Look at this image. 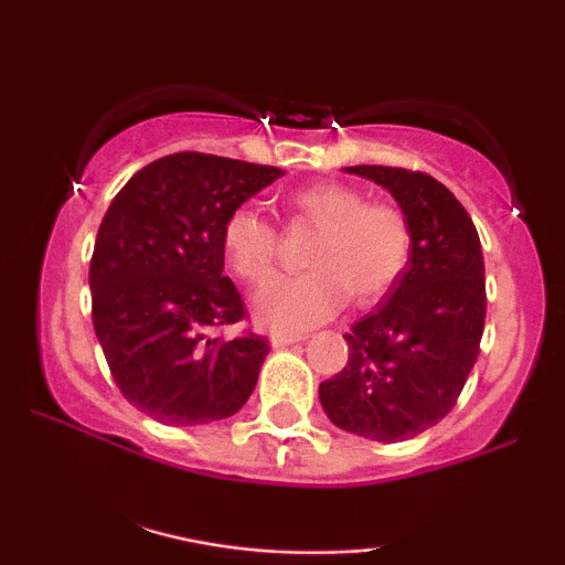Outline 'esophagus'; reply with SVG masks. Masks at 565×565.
<instances>
[{"instance_id": "1", "label": "esophagus", "mask_w": 565, "mask_h": 565, "mask_svg": "<svg viewBox=\"0 0 565 565\" xmlns=\"http://www.w3.org/2000/svg\"><path fill=\"white\" fill-rule=\"evenodd\" d=\"M303 339L306 334H300V331H296V334H292V331H273V334H269V344H273L275 350H280V347L303 342Z\"/></svg>"}]
</instances>
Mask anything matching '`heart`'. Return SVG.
I'll use <instances>...</instances> for the list:
<instances>
[{"instance_id": "1", "label": "heart", "mask_w": 565, "mask_h": 565, "mask_svg": "<svg viewBox=\"0 0 565 565\" xmlns=\"http://www.w3.org/2000/svg\"><path fill=\"white\" fill-rule=\"evenodd\" d=\"M285 205L298 223L319 228L300 275L267 280L252 300L254 319L277 331H300L329 319L347 296L373 303L391 290L412 254V228L396 205L367 203L342 182L292 190ZM223 257L246 282H262L277 259V231L254 207H236L221 231Z\"/></svg>"}]
</instances>
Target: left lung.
<instances>
[{
	"label": "left lung",
	"instance_id": "8db88e82",
	"mask_svg": "<svg viewBox=\"0 0 565 565\" xmlns=\"http://www.w3.org/2000/svg\"><path fill=\"white\" fill-rule=\"evenodd\" d=\"M381 184L412 228L404 273L354 323L342 373L319 385L339 429L404 443L450 414L476 365L486 321L481 238L435 177L393 167H344Z\"/></svg>",
	"mask_w": 565,
	"mask_h": 565
}]
</instances>
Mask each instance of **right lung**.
Instances as JSON below:
<instances>
[{"instance_id":"1","label":"right lung","mask_w":565,"mask_h":565,"mask_svg":"<svg viewBox=\"0 0 565 565\" xmlns=\"http://www.w3.org/2000/svg\"><path fill=\"white\" fill-rule=\"evenodd\" d=\"M280 174L180 151L136 172L107 207L89 265L92 323L120 393L151 419L195 427L249 401L267 339L207 334L244 319L223 277L221 231Z\"/></svg>"}]
</instances>
